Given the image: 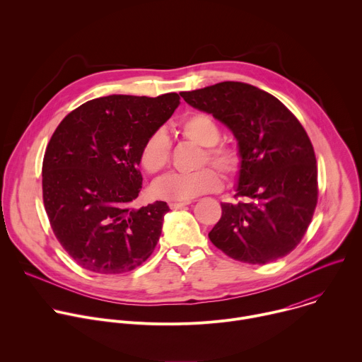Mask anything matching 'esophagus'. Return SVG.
Returning a JSON list of instances; mask_svg holds the SVG:
<instances>
[{
	"mask_svg": "<svg viewBox=\"0 0 362 362\" xmlns=\"http://www.w3.org/2000/svg\"><path fill=\"white\" fill-rule=\"evenodd\" d=\"M190 203H192L190 200H186V202H170L169 206H170V209H182V208H185V206H187Z\"/></svg>",
	"mask_w": 362,
	"mask_h": 362,
	"instance_id": "esophagus-1",
	"label": "esophagus"
}]
</instances>
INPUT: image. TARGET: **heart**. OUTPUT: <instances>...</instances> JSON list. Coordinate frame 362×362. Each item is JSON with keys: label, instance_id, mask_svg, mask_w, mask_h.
<instances>
[{"label": "heart", "instance_id": "b5f03b06", "mask_svg": "<svg viewBox=\"0 0 362 362\" xmlns=\"http://www.w3.org/2000/svg\"><path fill=\"white\" fill-rule=\"evenodd\" d=\"M182 134L190 141L203 146L199 165L206 160L215 165L228 177L238 176L240 170L239 151L226 144H216L221 136L219 127L212 117L204 113H193L180 122ZM170 163V140L163 130L153 132L141 146L140 165L156 175ZM222 187L219 173L212 168H200L192 173H172L153 186V193L166 200H190L200 194L218 192Z\"/></svg>", "mask_w": 362, "mask_h": 362}]
</instances>
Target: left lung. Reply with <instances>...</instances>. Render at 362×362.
Here are the masks:
<instances>
[{"instance_id": "8db88e82", "label": "left lung", "mask_w": 362, "mask_h": 362, "mask_svg": "<svg viewBox=\"0 0 362 362\" xmlns=\"http://www.w3.org/2000/svg\"><path fill=\"white\" fill-rule=\"evenodd\" d=\"M192 107L212 115L238 141L236 194L221 203L212 243L236 261L265 265L292 252L303 238L318 200V170L311 140L272 94L240 81L183 91Z\"/></svg>"}]
</instances>
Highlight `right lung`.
<instances>
[{
  "label": "right lung",
  "instance_id": "1",
  "mask_svg": "<svg viewBox=\"0 0 362 362\" xmlns=\"http://www.w3.org/2000/svg\"><path fill=\"white\" fill-rule=\"evenodd\" d=\"M180 105L113 94L90 100L51 136L42 160V199L62 246L84 269L113 275L140 267L156 247L166 202L134 209L141 189L140 150Z\"/></svg>",
  "mask_w": 362,
  "mask_h": 362
}]
</instances>
